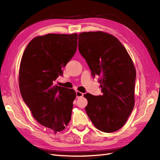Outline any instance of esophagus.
Instances as JSON below:
<instances>
[{
	"label": "esophagus",
	"mask_w": 160,
	"mask_h": 160,
	"mask_svg": "<svg viewBox=\"0 0 160 160\" xmlns=\"http://www.w3.org/2000/svg\"><path fill=\"white\" fill-rule=\"evenodd\" d=\"M76 95H77V98H79V97H82L83 96V93L79 92V91H77Z\"/></svg>",
	"instance_id": "1"
}]
</instances>
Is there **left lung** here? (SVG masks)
I'll return each mask as SVG.
<instances>
[{
	"mask_svg": "<svg viewBox=\"0 0 160 160\" xmlns=\"http://www.w3.org/2000/svg\"><path fill=\"white\" fill-rule=\"evenodd\" d=\"M79 51L92 77H101L103 93L84 94L87 115L101 131H117L125 124L135 105L136 70L131 58L118 39L101 31L79 34Z\"/></svg>",
	"mask_w": 160,
	"mask_h": 160,
	"instance_id": "left-lung-1",
	"label": "left lung"
}]
</instances>
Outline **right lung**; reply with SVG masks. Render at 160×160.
Returning <instances> with one entry per match:
<instances>
[{"mask_svg": "<svg viewBox=\"0 0 160 160\" xmlns=\"http://www.w3.org/2000/svg\"><path fill=\"white\" fill-rule=\"evenodd\" d=\"M77 38V34L35 37L21 61L18 82L22 98L34 119L54 132L64 130L71 119L75 91L54 82L75 54Z\"/></svg>", "mask_w": 160, "mask_h": 160, "instance_id": "1", "label": "right lung"}]
</instances>
